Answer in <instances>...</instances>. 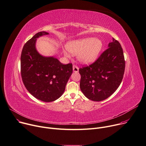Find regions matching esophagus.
Returning <instances> with one entry per match:
<instances>
[{"label":"esophagus","mask_w":146,"mask_h":146,"mask_svg":"<svg viewBox=\"0 0 146 146\" xmlns=\"http://www.w3.org/2000/svg\"><path fill=\"white\" fill-rule=\"evenodd\" d=\"M73 71L74 72H78L79 71V68L76 66H73Z\"/></svg>","instance_id":"34e87169"}]
</instances>
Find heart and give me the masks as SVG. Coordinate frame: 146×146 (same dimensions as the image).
I'll return each instance as SVG.
<instances>
[{"label":"heart","instance_id":"heart-1","mask_svg":"<svg viewBox=\"0 0 146 146\" xmlns=\"http://www.w3.org/2000/svg\"><path fill=\"white\" fill-rule=\"evenodd\" d=\"M103 47L102 40L91 37L72 40L67 44V48L71 53L78 54V60L80 62L88 64L97 59ZM64 54L66 57H70L66 52H64Z\"/></svg>","mask_w":146,"mask_h":146}]
</instances>
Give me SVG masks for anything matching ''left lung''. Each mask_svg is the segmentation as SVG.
<instances>
[{
	"label": "left lung",
	"instance_id": "8db88e82",
	"mask_svg": "<svg viewBox=\"0 0 146 146\" xmlns=\"http://www.w3.org/2000/svg\"><path fill=\"white\" fill-rule=\"evenodd\" d=\"M125 61L119 42L112 39L108 48L95 62L80 68V89L88 99L100 102L118 89L123 79Z\"/></svg>",
	"mask_w": 146,
	"mask_h": 146
}]
</instances>
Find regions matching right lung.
Masks as SVG:
<instances>
[{"label": "right lung", "mask_w": 146, "mask_h": 146, "mask_svg": "<svg viewBox=\"0 0 146 146\" xmlns=\"http://www.w3.org/2000/svg\"><path fill=\"white\" fill-rule=\"evenodd\" d=\"M48 34L44 31L36 34L24 44L21 55V74L26 89L44 102L61 96L72 73L71 63L64 65L56 58L43 56L36 50V39Z\"/></svg>", "instance_id": "obj_1"}]
</instances>
